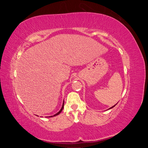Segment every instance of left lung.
I'll list each match as a JSON object with an SVG mask.
<instances>
[{"label":"left lung","instance_id":"left-lung-1","mask_svg":"<svg viewBox=\"0 0 148 148\" xmlns=\"http://www.w3.org/2000/svg\"><path fill=\"white\" fill-rule=\"evenodd\" d=\"M113 106V107H110V109H112V107H114V106Z\"/></svg>","mask_w":148,"mask_h":148}]
</instances>
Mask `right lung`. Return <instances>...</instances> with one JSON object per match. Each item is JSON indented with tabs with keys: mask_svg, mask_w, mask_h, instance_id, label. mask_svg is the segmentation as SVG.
Instances as JSON below:
<instances>
[{
	"mask_svg": "<svg viewBox=\"0 0 148 148\" xmlns=\"http://www.w3.org/2000/svg\"><path fill=\"white\" fill-rule=\"evenodd\" d=\"M64 102H63V104H62V108H61V109H60V110L59 112H57L56 114H55L54 115H53V116H51V117H54V116H56V115H59L60 112H62V110H63V109H64Z\"/></svg>",
	"mask_w": 148,
	"mask_h": 148,
	"instance_id": "add662e5",
	"label": "right lung"
}]
</instances>
